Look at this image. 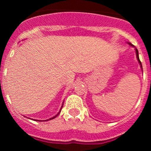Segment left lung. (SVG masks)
<instances>
[{
    "label": "left lung",
    "mask_w": 151,
    "mask_h": 151,
    "mask_svg": "<svg viewBox=\"0 0 151 151\" xmlns=\"http://www.w3.org/2000/svg\"><path fill=\"white\" fill-rule=\"evenodd\" d=\"M129 45H131V46H132V47H134V45H132V44H130V43H129ZM135 51H136V57H137V59H138V62H139L140 65H141V68H142V65H141V61H140V60H139V57H138V50H137V49H136V48H135Z\"/></svg>",
    "instance_id": "1"
}]
</instances>
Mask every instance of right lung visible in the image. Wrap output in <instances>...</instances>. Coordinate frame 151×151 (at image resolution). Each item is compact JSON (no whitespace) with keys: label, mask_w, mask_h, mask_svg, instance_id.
<instances>
[{"label":"right lung","mask_w":151,"mask_h":151,"mask_svg":"<svg viewBox=\"0 0 151 151\" xmlns=\"http://www.w3.org/2000/svg\"><path fill=\"white\" fill-rule=\"evenodd\" d=\"M63 105H62V106H61V109H62V108H63ZM61 109H60V112H59V113H57V115L55 116L52 117V118H50V119H46V120H44V121H45H45H48V120H50V119H54V118H55V117H57V116L59 115V114H60V111H61ZM35 121H40V122H41V121H42V120H37V119H35Z\"/></svg>","instance_id":"right-lung-1"}]
</instances>
